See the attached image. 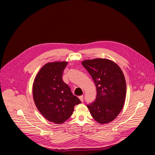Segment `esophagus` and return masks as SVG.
Returning <instances> with one entry per match:
<instances>
[{"label":"esophagus","instance_id":"obj_1","mask_svg":"<svg viewBox=\"0 0 155 155\" xmlns=\"http://www.w3.org/2000/svg\"><path fill=\"white\" fill-rule=\"evenodd\" d=\"M79 100H80V101H81V102H83V96H79Z\"/></svg>","mask_w":155,"mask_h":155}]
</instances>
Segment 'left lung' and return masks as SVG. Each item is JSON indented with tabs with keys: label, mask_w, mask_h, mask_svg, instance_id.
<instances>
[{
	"label": "left lung",
	"mask_w": 155,
	"mask_h": 155,
	"mask_svg": "<svg viewBox=\"0 0 155 155\" xmlns=\"http://www.w3.org/2000/svg\"><path fill=\"white\" fill-rule=\"evenodd\" d=\"M83 66L91 76L96 87L95 101L87 105L93 118L105 124L114 120L124 107L126 82L122 70L107 59L83 61Z\"/></svg>",
	"instance_id": "1"
}]
</instances>
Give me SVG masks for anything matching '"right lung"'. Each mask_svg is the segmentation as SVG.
<instances>
[{"instance_id": "add662e5", "label": "right lung", "mask_w": 155, "mask_h": 155, "mask_svg": "<svg viewBox=\"0 0 155 155\" xmlns=\"http://www.w3.org/2000/svg\"><path fill=\"white\" fill-rule=\"evenodd\" d=\"M68 63H48L34 79L33 97L37 109L45 118L56 124H63L72 114L74 106L81 103L63 81V73Z\"/></svg>"}]
</instances>
